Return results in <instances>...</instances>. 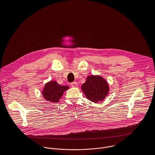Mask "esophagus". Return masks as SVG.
<instances>
[{
  "label": "esophagus",
  "mask_w": 155,
  "mask_h": 155,
  "mask_svg": "<svg viewBox=\"0 0 155 155\" xmlns=\"http://www.w3.org/2000/svg\"><path fill=\"white\" fill-rule=\"evenodd\" d=\"M70 85H71V87H78V83H77L76 82H71Z\"/></svg>",
  "instance_id": "1"
}]
</instances>
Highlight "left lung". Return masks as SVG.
Wrapping results in <instances>:
<instances>
[{"instance_id": "obj_1", "label": "left lung", "mask_w": 155, "mask_h": 155, "mask_svg": "<svg viewBox=\"0 0 155 155\" xmlns=\"http://www.w3.org/2000/svg\"><path fill=\"white\" fill-rule=\"evenodd\" d=\"M107 81L100 76H89L82 85V90L86 97L94 103L103 101L109 93Z\"/></svg>"}]
</instances>
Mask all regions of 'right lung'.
Masks as SVG:
<instances>
[{
  "instance_id": "obj_1",
  "label": "right lung",
  "mask_w": 155,
  "mask_h": 155,
  "mask_svg": "<svg viewBox=\"0 0 155 155\" xmlns=\"http://www.w3.org/2000/svg\"><path fill=\"white\" fill-rule=\"evenodd\" d=\"M68 86H61L55 81H50L45 85L42 94L45 99L52 103H58L65 91L68 89Z\"/></svg>"
}]
</instances>
